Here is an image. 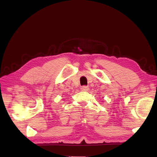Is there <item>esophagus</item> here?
<instances>
[{"label": "esophagus", "mask_w": 157, "mask_h": 157, "mask_svg": "<svg viewBox=\"0 0 157 157\" xmlns=\"http://www.w3.org/2000/svg\"><path fill=\"white\" fill-rule=\"evenodd\" d=\"M88 89H89L88 86H82V87L81 88V90L82 91H87V90H88Z\"/></svg>", "instance_id": "esophagus-1"}]
</instances>
